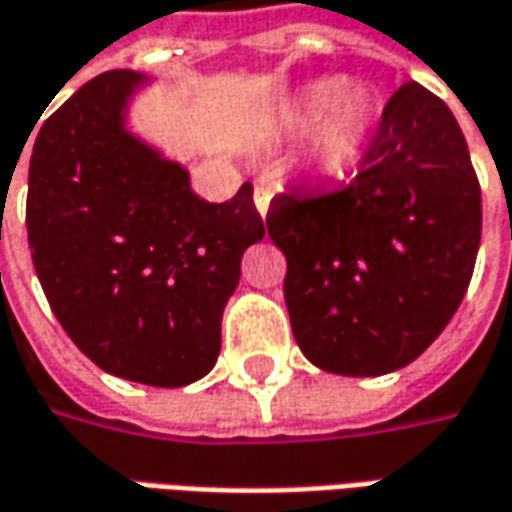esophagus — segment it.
<instances>
[{
  "label": "esophagus",
  "instance_id": "esophagus-1",
  "mask_svg": "<svg viewBox=\"0 0 512 512\" xmlns=\"http://www.w3.org/2000/svg\"><path fill=\"white\" fill-rule=\"evenodd\" d=\"M269 203H272V189H269L266 184H257L255 186V206L263 218H266V212H269Z\"/></svg>",
  "mask_w": 512,
  "mask_h": 512
}]
</instances>
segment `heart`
<instances>
[{
    "instance_id": "1",
    "label": "heart",
    "mask_w": 512,
    "mask_h": 512,
    "mask_svg": "<svg viewBox=\"0 0 512 512\" xmlns=\"http://www.w3.org/2000/svg\"><path fill=\"white\" fill-rule=\"evenodd\" d=\"M300 124H323L320 130V161L328 172H343L365 147L374 127V101L368 93H345L343 79L311 84L297 104Z\"/></svg>"
}]
</instances>
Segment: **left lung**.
<instances>
[{"label":"left lung","mask_w":512,"mask_h":512,"mask_svg":"<svg viewBox=\"0 0 512 512\" xmlns=\"http://www.w3.org/2000/svg\"><path fill=\"white\" fill-rule=\"evenodd\" d=\"M266 229L286 255L294 340L317 368L379 377L414 362L459 309L482 240V189L448 104L402 84L354 181L277 195Z\"/></svg>","instance_id":"1"}]
</instances>
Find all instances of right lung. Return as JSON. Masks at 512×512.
<instances>
[{
    "label": "right lung",
    "mask_w": 512,
    "mask_h": 512,
    "mask_svg": "<svg viewBox=\"0 0 512 512\" xmlns=\"http://www.w3.org/2000/svg\"><path fill=\"white\" fill-rule=\"evenodd\" d=\"M141 73L110 70L42 124L27 175V243L67 337L113 377L181 388L221 354L240 257L266 235L243 184L201 201L178 161L127 130Z\"/></svg>",
    "instance_id": "1"
}]
</instances>
